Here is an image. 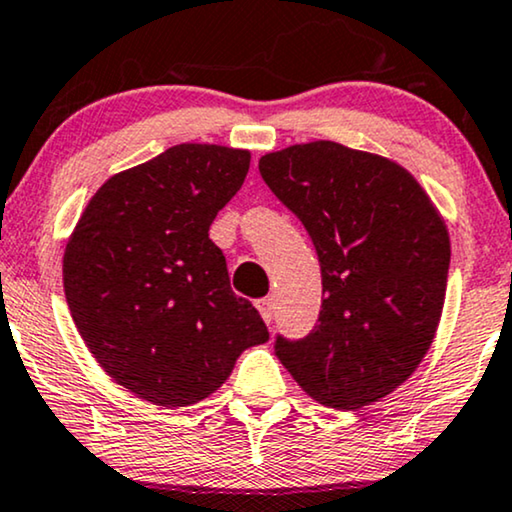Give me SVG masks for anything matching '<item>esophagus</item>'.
<instances>
[{"label": "esophagus", "mask_w": 512, "mask_h": 512, "mask_svg": "<svg viewBox=\"0 0 512 512\" xmlns=\"http://www.w3.org/2000/svg\"><path fill=\"white\" fill-rule=\"evenodd\" d=\"M256 308H258V313H261V317L265 322H272V317H275V301H272L270 296H265V298H258L256 301Z\"/></svg>", "instance_id": "34e87169"}]
</instances>
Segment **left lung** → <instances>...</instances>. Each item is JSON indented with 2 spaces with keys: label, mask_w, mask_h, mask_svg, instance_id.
<instances>
[{
  "label": "left lung",
  "mask_w": 512,
  "mask_h": 512,
  "mask_svg": "<svg viewBox=\"0 0 512 512\" xmlns=\"http://www.w3.org/2000/svg\"><path fill=\"white\" fill-rule=\"evenodd\" d=\"M294 211L322 268V310L275 355L315 402L355 411L393 393L433 343L449 275V232L414 176L393 159L313 141L258 159Z\"/></svg>",
  "instance_id": "obj_1"
}]
</instances>
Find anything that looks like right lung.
Returning a JSON list of instances; mask_svg holds the SVG:
<instances>
[{"label": "right lung", "mask_w": 512, "mask_h": 512, "mask_svg": "<svg viewBox=\"0 0 512 512\" xmlns=\"http://www.w3.org/2000/svg\"><path fill=\"white\" fill-rule=\"evenodd\" d=\"M249 162V150L174 145L108 178L70 235L63 287L72 320L105 374L141 400H204L244 350L268 341L209 240Z\"/></svg>", "instance_id": "obj_1"}]
</instances>
